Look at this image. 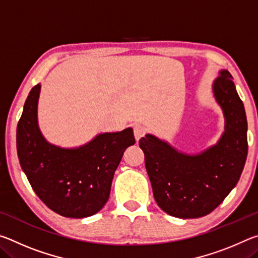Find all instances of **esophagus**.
<instances>
[{
	"label": "esophagus",
	"instance_id": "esophagus-1",
	"mask_svg": "<svg viewBox=\"0 0 258 258\" xmlns=\"http://www.w3.org/2000/svg\"><path fill=\"white\" fill-rule=\"evenodd\" d=\"M133 131H134V137H135V140H137V142H139L140 139L145 137V134H146L145 127H143V126H140V125H135Z\"/></svg>",
	"mask_w": 258,
	"mask_h": 258
}]
</instances>
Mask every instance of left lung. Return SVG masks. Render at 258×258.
Here are the masks:
<instances>
[{"label":"left lung","instance_id":"obj_1","mask_svg":"<svg viewBox=\"0 0 258 258\" xmlns=\"http://www.w3.org/2000/svg\"><path fill=\"white\" fill-rule=\"evenodd\" d=\"M218 74L213 92L225 126L215 146L187 155L152 134L139 141L156 203L172 216L197 218L212 213L237 185L246 163V111L231 74Z\"/></svg>","mask_w":258,"mask_h":258}]
</instances>
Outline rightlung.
I'll return each instance as SVG.
<instances>
[{
  "instance_id": "obj_1",
  "label": "right lung",
  "mask_w": 258,
  "mask_h": 258,
  "mask_svg": "<svg viewBox=\"0 0 258 258\" xmlns=\"http://www.w3.org/2000/svg\"><path fill=\"white\" fill-rule=\"evenodd\" d=\"M41 85H35L17 126L20 166L35 194L64 217L92 216L109 199L113 174L126 148L133 146V130L102 133L86 145L64 149L51 145L37 123Z\"/></svg>"
}]
</instances>
